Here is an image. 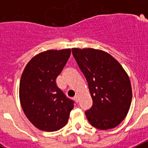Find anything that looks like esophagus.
<instances>
[{
    "mask_svg": "<svg viewBox=\"0 0 148 148\" xmlns=\"http://www.w3.org/2000/svg\"><path fill=\"white\" fill-rule=\"evenodd\" d=\"M73 99H74V100H75V102L78 103V96H77V95H75V96H74V98H73Z\"/></svg>",
    "mask_w": 148,
    "mask_h": 148,
    "instance_id": "esophagus-1",
    "label": "esophagus"
}]
</instances>
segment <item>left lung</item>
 I'll return each mask as SVG.
<instances>
[{
    "instance_id": "8db88e82",
    "label": "left lung",
    "mask_w": 148,
    "mask_h": 148,
    "mask_svg": "<svg viewBox=\"0 0 148 148\" xmlns=\"http://www.w3.org/2000/svg\"><path fill=\"white\" fill-rule=\"evenodd\" d=\"M88 83L92 105L85 112L90 125L100 130L118 126L125 119L132 101L130 78L119 63L104 51L72 49Z\"/></svg>"
}]
</instances>
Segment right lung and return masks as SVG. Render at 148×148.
<instances>
[{
    "label": "right lung",
    "mask_w": 148,
    "mask_h": 148,
    "mask_svg": "<svg viewBox=\"0 0 148 148\" xmlns=\"http://www.w3.org/2000/svg\"><path fill=\"white\" fill-rule=\"evenodd\" d=\"M70 53V49L43 52L30 60L22 73L19 88L22 109L30 122L41 130H60L74 108V101L56 84Z\"/></svg>",
    "instance_id": "obj_1"
}]
</instances>
